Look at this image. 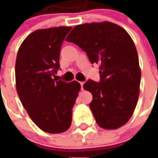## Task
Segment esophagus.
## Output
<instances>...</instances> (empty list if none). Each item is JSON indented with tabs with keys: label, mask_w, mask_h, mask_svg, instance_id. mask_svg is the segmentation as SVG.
I'll return each instance as SVG.
<instances>
[{
	"label": "esophagus",
	"mask_w": 158,
	"mask_h": 158,
	"mask_svg": "<svg viewBox=\"0 0 158 158\" xmlns=\"http://www.w3.org/2000/svg\"><path fill=\"white\" fill-rule=\"evenodd\" d=\"M81 84V90H83V85H84V82H80Z\"/></svg>",
	"instance_id": "obj_1"
}]
</instances>
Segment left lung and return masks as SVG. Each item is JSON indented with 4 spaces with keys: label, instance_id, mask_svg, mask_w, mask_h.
Wrapping results in <instances>:
<instances>
[{
    "label": "left lung",
    "instance_id": "left-lung-1",
    "mask_svg": "<svg viewBox=\"0 0 158 158\" xmlns=\"http://www.w3.org/2000/svg\"><path fill=\"white\" fill-rule=\"evenodd\" d=\"M65 40L100 65V82L89 80L83 88L93 95L89 106L96 123L106 130L129 121L140 91L141 69L134 41L122 27L108 21L77 25Z\"/></svg>",
    "mask_w": 158,
    "mask_h": 158
}]
</instances>
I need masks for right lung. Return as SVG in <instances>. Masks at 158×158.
<instances>
[{"label":"right lung","mask_w":158,"mask_h":158,"mask_svg":"<svg viewBox=\"0 0 158 158\" xmlns=\"http://www.w3.org/2000/svg\"><path fill=\"white\" fill-rule=\"evenodd\" d=\"M71 27L39 29L23 41L16 60L19 100L36 126L50 134L69 129L81 85L53 79L59 69L61 47Z\"/></svg>","instance_id":"obj_1"}]
</instances>
